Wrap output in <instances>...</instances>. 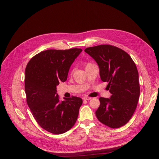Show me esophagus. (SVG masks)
<instances>
[{
    "label": "esophagus",
    "mask_w": 159,
    "mask_h": 159,
    "mask_svg": "<svg viewBox=\"0 0 159 159\" xmlns=\"http://www.w3.org/2000/svg\"><path fill=\"white\" fill-rule=\"evenodd\" d=\"M83 99L84 100V101H89V100L91 99V97H84L83 98Z\"/></svg>",
    "instance_id": "1"
}]
</instances>
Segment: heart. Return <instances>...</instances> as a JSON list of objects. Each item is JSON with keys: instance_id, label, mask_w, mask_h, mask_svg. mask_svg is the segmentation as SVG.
I'll return each instance as SVG.
<instances>
[{"instance_id": "obj_1", "label": "heart", "mask_w": 159, "mask_h": 159, "mask_svg": "<svg viewBox=\"0 0 159 159\" xmlns=\"http://www.w3.org/2000/svg\"><path fill=\"white\" fill-rule=\"evenodd\" d=\"M89 64H91L90 63H88V64H86V66H88V65H89Z\"/></svg>"}]
</instances>
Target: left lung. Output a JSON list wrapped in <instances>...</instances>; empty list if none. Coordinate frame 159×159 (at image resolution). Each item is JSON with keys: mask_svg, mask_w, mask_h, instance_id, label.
I'll list each match as a JSON object with an SVG mask.
<instances>
[{"mask_svg": "<svg viewBox=\"0 0 159 159\" xmlns=\"http://www.w3.org/2000/svg\"><path fill=\"white\" fill-rule=\"evenodd\" d=\"M84 52L97 63L102 81L107 82L110 98H99L95 111L98 120L111 128H118L131 118L140 96L139 73L131 57L111 45H100Z\"/></svg>", "mask_w": 159, "mask_h": 159, "instance_id": "1", "label": "left lung"}]
</instances>
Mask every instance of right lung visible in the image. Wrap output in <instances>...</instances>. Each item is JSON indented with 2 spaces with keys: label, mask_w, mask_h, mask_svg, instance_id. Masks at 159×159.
<instances>
[{
  "label": "right lung",
  "mask_w": 159,
  "mask_h": 159,
  "mask_svg": "<svg viewBox=\"0 0 159 159\" xmlns=\"http://www.w3.org/2000/svg\"><path fill=\"white\" fill-rule=\"evenodd\" d=\"M82 51L48 49L27 64L24 86L28 105L41 128L53 134L68 131L77 121L82 100L72 97L60 101L57 86L67 80L71 64Z\"/></svg>",
  "instance_id": "1"
}]
</instances>
